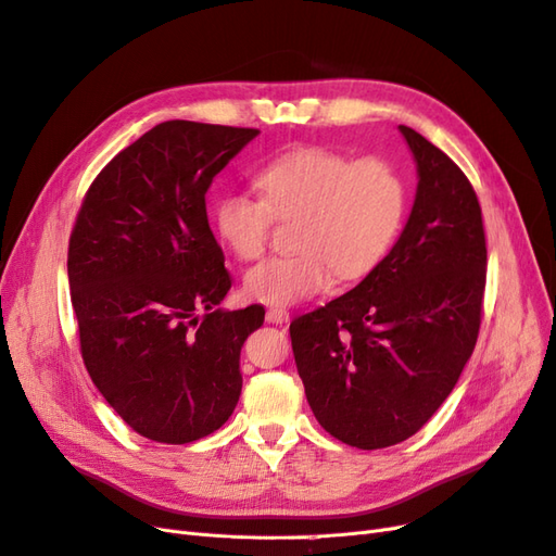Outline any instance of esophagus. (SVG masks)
<instances>
[{"instance_id": "34e87169", "label": "esophagus", "mask_w": 556, "mask_h": 556, "mask_svg": "<svg viewBox=\"0 0 556 556\" xmlns=\"http://www.w3.org/2000/svg\"><path fill=\"white\" fill-rule=\"evenodd\" d=\"M290 319V313L285 311V308H268L266 311V323H271V325H282V323H288Z\"/></svg>"}]
</instances>
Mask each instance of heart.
Instances as JSON below:
<instances>
[{
    "label": "heart",
    "instance_id": "1",
    "mask_svg": "<svg viewBox=\"0 0 556 556\" xmlns=\"http://www.w3.org/2000/svg\"><path fill=\"white\" fill-rule=\"evenodd\" d=\"M260 197L241 190L215 201L213 225L239 260H257L274 217H296L294 248L245 274V292L264 304L288 306L325 292L341 278L374 268L392 245L406 208V190L380 157L352 162L331 150H296L257 172Z\"/></svg>",
    "mask_w": 556,
    "mask_h": 556
}]
</instances>
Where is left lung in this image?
I'll use <instances>...</instances> for the list:
<instances>
[{
    "label": "left lung",
    "instance_id": "1",
    "mask_svg": "<svg viewBox=\"0 0 556 556\" xmlns=\"http://www.w3.org/2000/svg\"><path fill=\"white\" fill-rule=\"evenodd\" d=\"M399 131L417 166L401 237L357 288L290 325L313 415L359 450L410 439L441 408L476 348L486 278L473 185L422 134Z\"/></svg>",
    "mask_w": 556,
    "mask_h": 556
}]
</instances>
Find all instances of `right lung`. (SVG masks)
<instances>
[{
  "mask_svg": "<svg viewBox=\"0 0 556 556\" xmlns=\"http://www.w3.org/2000/svg\"><path fill=\"white\" fill-rule=\"evenodd\" d=\"M257 134L162 123L104 166L76 217L66 271L83 362L150 441L204 439L239 403L241 348L264 308H217L231 278L206 192Z\"/></svg>",
  "mask_w": 556,
  "mask_h": 556,
  "instance_id": "obj_1",
  "label": "right lung"
}]
</instances>
